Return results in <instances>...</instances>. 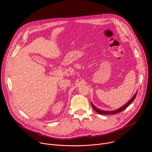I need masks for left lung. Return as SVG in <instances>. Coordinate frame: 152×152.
I'll return each instance as SVG.
<instances>
[{
  "label": "left lung",
  "instance_id": "left-lung-1",
  "mask_svg": "<svg viewBox=\"0 0 152 152\" xmlns=\"http://www.w3.org/2000/svg\"><path fill=\"white\" fill-rule=\"evenodd\" d=\"M137 92L135 94V95L133 96V97L125 105H124V106H123L122 107H121L120 108H119V109H118V110H114V111H102V110H98L97 108H96L95 106H94V105L91 103V105H92V106H93V109L98 113V114H102V115H108V114H117V113H120V112H121V111H123V110H124L126 108H127V107H128V106L131 104L134 100H135V97H136V96H137Z\"/></svg>",
  "mask_w": 152,
  "mask_h": 152
}]
</instances>
